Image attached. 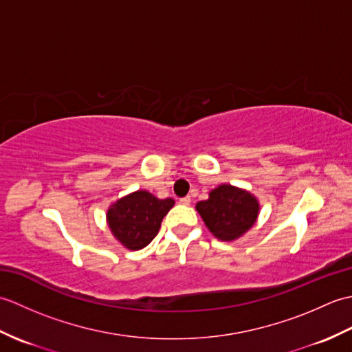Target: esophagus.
I'll list each match as a JSON object with an SVG mask.
<instances>
[{
    "label": "esophagus",
    "mask_w": 352,
    "mask_h": 352,
    "mask_svg": "<svg viewBox=\"0 0 352 352\" xmlns=\"http://www.w3.org/2000/svg\"><path fill=\"white\" fill-rule=\"evenodd\" d=\"M180 204H183V206H189V204H190V197L180 198Z\"/></svg>",
    "instance_id": "obj_1"
}]
</instances>
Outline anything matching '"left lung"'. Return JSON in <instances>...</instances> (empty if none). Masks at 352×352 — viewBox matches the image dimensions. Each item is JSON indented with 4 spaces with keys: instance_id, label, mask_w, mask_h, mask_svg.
Returning a JSON list of instances; mask_svg holds the SVG:
<instances>
[{
    "instance_id": "obj_1",
    "label": "left lung",
    "mask_w": 352,
    "mask_h": 352,
    "mask_svg": "<svg viewBox=\"0 0 352 352\" xmlns=\"http://www.w3.org/2000/svg\"><path fill=\"white\" fill-rule=\"evenodd\" d=\"M195 208L216 239L233 242L257 222L260 203L250 190L223 183L208 192V198L197 203Z\"/></svg>"
}]
</instances>
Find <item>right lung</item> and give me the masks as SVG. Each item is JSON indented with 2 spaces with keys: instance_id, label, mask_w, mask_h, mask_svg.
Masks as SVG:
<instances>
[{
  "instance_id": "obj_1",
  "label": "right lung",
  "mask_w": 352,
  "mask_h": 352,
  "mask_svg": "<svg viewBox=\"0 0 352 352\" xmlns=\"http://www.w3.org/2000/svg\"><path fill=\"white\" fill-rule=\"evenodd\" d=\"M174 204L172 198L160 199L148 190H136L110 204L106 221L124 248L139 251L157 236L163 218Z\"/></svg>"
}]
</instances>
